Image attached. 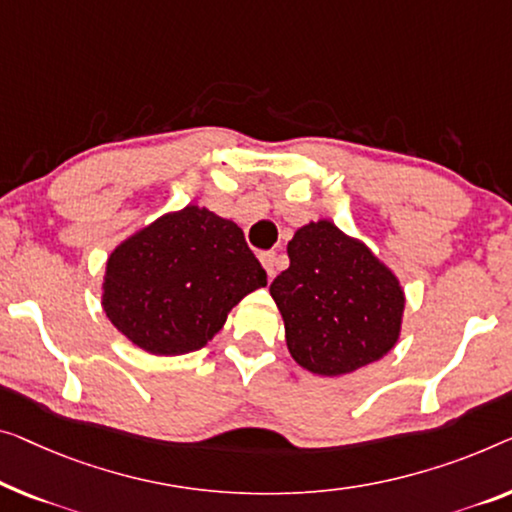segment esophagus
I'll return each instance as SVG.
<instances>
[{
  "mask_svg": "<svg viewBox=\"0 0 512 512\" xmlns=\"http://www.w3.org/2000/svg\"><path fill=\"white\" fill-rule=\"evenodd\" d=\"M259 259H262V264H264L266 273H269V278L276 276V271H278V255L276 253H262V255H259Z\"/></svg>",
  "mask_w": 512,
  "mask_h": 512,
  "instance_id": "1",
  "label": "esophagus"
}]
</instances>
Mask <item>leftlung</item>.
<instances>
[{
    "mask_svg": "<svg viewBox=\"0 0 512 512\" xmlns=\"http://www.w3.org/2000/svg\"><path fill=\"white\" fill-rule=\"evenodd\" d=\"M289 269L271 282L289 354L312 375L340 377L386 356L402 329L395 273L331 220L296 230Z\"/></svg>",
    "mask_w": 512,
    "mask_h": 512,
    "instance_id": "left-lung-1",
    "label": "left lung"
}]
</instances>
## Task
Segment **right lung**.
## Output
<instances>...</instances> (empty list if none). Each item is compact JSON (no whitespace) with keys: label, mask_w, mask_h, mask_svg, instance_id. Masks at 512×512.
<instances>
[{"label":"right lung","mask_w":512,"mask_h":512,"mask_svg":"<svg viewBox=\"0 0 512 512\" xmlns=\"http://www.w3.org/2000/svg\"><path fill=\"white\" fill-rule=\"evenodd\" d=\"M264 285L266 271L241 227L188 204L112 250L101 303L133 345L179 356L207 345L234 305Z\"/></svg>","instance_id":"right-lung-1"}]
</instances>
